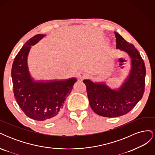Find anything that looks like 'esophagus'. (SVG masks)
<instances>
[{
    "instance_id": "1",
    "label": "esophagus",
    "mask_w": 155,
    "mask_h": 155,
    "mask_svg": "<svg viewBox=\"0 0 155 155\" xmlns=\"http://www.w3.org/2000/svg\"><path fill=\"white\" fill-rule=\"evenodd\" d=\"M85 76H86L85 74L82 72H80L78 73V78H79V79H83V78H85Z\"/></svg>"
}]
</instances>
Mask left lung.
I'll list each match as a JSON object with an SVG mask.
<instances>
[{"label":"left lung","instance_id":"left-lung-1","mask_svg":"<svg viewBox=\"0 0 155 155\" xmlns=\"http://www.w3.org/2000/svg\"><path fill=\"white\" fill-rule=\"evenodd\" d=\"M116 48L127 53L131 58L130 74L118 90H112L105 83H95L89 79L83 83L91 107L98 115L116 118L127 114L142 99L146 74L143 60L135 46L114 32Z\"/></svg>","mask_w":155,"mask_h":155}]
</instances>
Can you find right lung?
<instances>
[{"label": "right lung", "mask_w": 155, "mask_h": 155, "mask_svg": "<svg viewBox=\"0 0 155 155\" xmlns=\"http://www.w3.org/2000/svg\"><path fill=\"white\" fill-rule=\"evenodd\" d=\"M44 36L37 34L22 46L13 61L12 78L15 99L24 113L33 120L49 121L60 114L77 79L37 82L31 79L27 64L28 55L31 46Z\"/></svg>", "instance_id": "obj_1"}]
</instances>
